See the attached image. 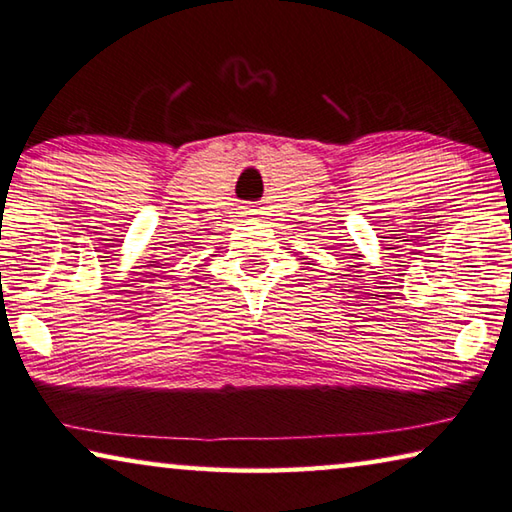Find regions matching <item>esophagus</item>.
Masks as SVG:
<instances>
[{"mask_svg": "<svg viewBox=\"0 0 512 512\" xmlns=\"http://www.w3.org/2000/svg\"><path fill=\"white\" fill-rule=\"evenodd\" d=\"M251 213H254V211H245V215H251Z\"/></svg>", "mask_w": 512, "mask_h": 512, "instance_id": "1", "label": "esophagus"}]
</instances>
